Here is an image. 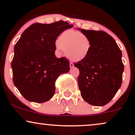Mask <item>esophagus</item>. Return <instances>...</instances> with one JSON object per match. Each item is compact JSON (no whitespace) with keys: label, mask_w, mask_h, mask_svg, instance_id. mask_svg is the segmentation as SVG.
Masks as SVG:
<instances>
[{"label":"esophagus","mask_w":135,"mask_h":135,"mask_svg":"<svg viewBox=\"0 0 135 135\" xmlns=\"http://www.w3.org/2000/svg\"><path fill=\"white\" fill-rule=\"evenodd\" d=\"M74 64L73 63V62H70V68H73L74 67Z\"/></svg>","instance_id":"34e87169"}]
</instances>
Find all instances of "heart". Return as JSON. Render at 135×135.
<instances>
[{
    "label": "heart",
    "mask_w": 135,
    "mask_h": 135,
    "mask_svg": "<svg viewBox=\"0 0 135 135\" xmlns=\"http://www.w3.org/2000/svg\"><path fill=\"white\" fill-rule=\"evenodd\" d=\"M55 48L60 53L64 50L66 56L71 60L80 61L88 56L91 49V42L84 33L66 30L59 37Z\"/></svg>",
    "instance_id": "b5f03b06"
}]
</instances>
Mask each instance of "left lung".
Listing matches in <instances>:
<instances>
[{
    "label": "left lung",
    "instance_id": "1",
    "mask_svg": "<svg viewBox=\"0 0 135 135\" xmlns=\"http://www.w3.org/2000/svg\"><path fill=\"white\" fill-rule=\"evenodd\" d=\"M77 29L91 42L88 56L74 64L80 71L78 84L81 96L88 104L104 106L113 98L122 85L124 69L122 51L108 33Z\"/></svg>",
    "mask_w": 135,
    "mask_h": 135
}]
</instances>
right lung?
Returning a JSON list of instances; mask_svg holds the SVG:
<instances>
[{"instance_id": "right-lung-1", "label": "right lung", "mask_w": 135, "mask_h": 135, "mask_svg": "<svg viewBox=\"0 0 135 135\" xmlns=\"http://www.w3.org/2000/svg\"><path fill=\"white\" fill-rule=\"evenodd\" d=\"M73 27L63 21L34 23L16 42L12 62L13 81L27 100L44 103L55 95L57 78L70 69L67 59L55 56V41L61 33Z\"/></svg>"}]
</instances>
